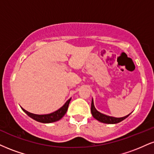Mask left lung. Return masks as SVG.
<instances>
[{
	"label": "left lung",
	"instance_id": "left-lung-1",
	"mask_svg": "<svg viewBox=\"0 0 154 154\" xmlns=\"http://www.w3.org/2000/svg\"><path fill=\"white\" fill-rule=\"evenodd\" d=\"M91 112L92 116L95 118L96 120H97L98 121L101 122V123H107V124H116L120 122H121L122 120L130 116V114H128V116H125V117L122 118H115V117H111V116H106V115L101 113L99 111L96 110L95 107V105H94V102L93 99L92 100V103H91Z\"/></svg>",
	"mask_w": 154,
	"mask_h": 154
}]
</instances>
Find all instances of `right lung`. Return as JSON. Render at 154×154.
Listing matches in <instances>:
<instances>
[{"label":"right lung","instance_id":"add662e5","mask_svg":"<svg viewBox=\"0 0 154 154\" xmlns=\"http://www.w3.org/2000/svg\"><path fill=\"white\" fill-rule=\"evenodd\" d=\"M70 100H71V98H69V99L66 102L65 104L63 105L62 107H60L59 110H56L54 112H51V113L47 115H36L31 113V112H29L26 110H24L23 107H21L22 110H23L29 117L33 118V119L36 120V121L43 123H53V122L58 121V120H60L61 118L65 115L66 111H67L68 107H69Z\"/></svg>","mask_w":154,"mask_h":154}]
</instances>
